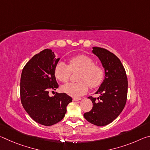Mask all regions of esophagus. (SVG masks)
Listing matches in <instances>:
<instances>
[{"label":"esophagus","mask_w":150,"mask_h":150,"mask_svg":"<svg viewBox=\"0 0 150 150\" xmlns=\"http://www.w3.org/2000/svg\"><path fill=\"white\" fill-rule=\"evenodd\" d=\"M81 100V98H73V101H78V100Z\"/></svg>","instance_id":"1"}]
</instances>
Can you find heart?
I'll return each instance as SVG.
<instances>
[{"label":"heart","mask_w":150,"mask_h":150,"mask_svg":"<svg viewBox=\"0 0 150 150\" xmlns=\"http://www.w3.org/2000/svg\"><path fill=\"white\" fill-rule=\"evenodd\" d=\"M80 70L78 83H70L63 85L62 89L65 93L73 97H79L87 92L88 85L91 88L99 86L104 78V71L100 66L96 65L92 58L85 55H77L70 57L69 65L59 62L55 65V77L62 83L69 80L72 71Z\"/></svg>","instance_id":"obj_1"}]
</instances>
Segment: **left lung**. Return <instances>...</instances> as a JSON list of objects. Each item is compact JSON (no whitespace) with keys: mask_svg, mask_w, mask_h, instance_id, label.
Here are the masks:
<instances>
[{"mask_svg":"<svg viewBox=\"0 0 150 150\" xmlns=\"http://www.w3.org/2000/svg\"><path fill=\"white\" fill-rule=\"evenodd\" d=\"M92 52L100 59L105 69V79L96 94L99 97L88 96L92 100L91 110L84 114L88 122L98 126L111 123L125 106L128 93V79L120 60L107 50L93 47Z\"/></svg>","mask_w":150,"mask_h":150,"instance_id":"obj_1","label":"left lung"}]
</instances>
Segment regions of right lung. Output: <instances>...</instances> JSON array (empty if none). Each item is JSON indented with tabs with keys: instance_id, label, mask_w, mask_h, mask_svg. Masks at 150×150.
Returning a JSON list of instances; mask_svg holds the SVG:
<instances>
[{
	"instance_id": "add662e5",
	"label": "right lung",
	"mask_w": 150,
	"mask_h": 150,
	"mask_svg": "<svg viewBox=\"0 0 150 150\" xmlns=\"http://www.w3.org/2000/svg\"><path fill=\"white\" fill-rule=\"evenodd\" d=\"M59 59L52 50H44L26 63L20 78L22 105L33 120L44 126L54 125L62 120L67 106L72 101L66 93L49 95L50 90L59 87L54 69Z\"/></svg>"
}]
</instances>
